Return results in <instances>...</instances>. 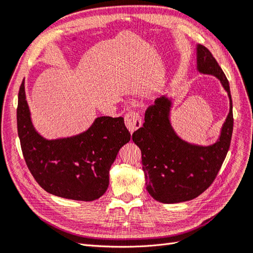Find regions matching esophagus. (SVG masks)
I'll use <instances>...</instances> for the list:
<instances>
[{
    "label": "esophagus",
    "mask_w": 253,
    "mask_h": 253,
    "mask_svg": "<svg viewBox=\"0 0 253 253\" xmlns=\"http://www.w3.org/2000/svg\"><path fill=\"white\" fill-rule=\"evenodd\" d=\"M125 123L127 127V130L130 131L131 134L135 132L136 130H138V128L142 126L141 117H139L138 112H136V111L127 112L125 117Z\"/></svg>",
    "instance_id": "1"
}]
</instances>
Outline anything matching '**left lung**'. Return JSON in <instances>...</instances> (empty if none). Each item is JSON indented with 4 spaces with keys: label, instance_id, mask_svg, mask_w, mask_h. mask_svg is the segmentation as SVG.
Segmentation results:
<instances>
[{
    "label": "left lung",
    "instance_id": "1",
    "mask_svg": "<svg viewBox=\"0 0 253 253\" xmlns=\"http://www.w3.org/2000/svg\"><path fill=\"white\" fill-rule=\"evenodd\" d=\"M197 68L220 79L228 93L231 107L222 127L220 139L211 146H196L182 141L170 125L171 102L156 99L145 111L142 127L132 139L142 151L146 188L151 197L164 204L192 200L214 181L231 145L234 118L228 80L212 53L204 45L197 47Z\"/></svg>",
    "mask_w": 253,
    "mask_h": 253
}]
</instances>
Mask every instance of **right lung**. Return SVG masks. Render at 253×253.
<instances>
[{
    "label": "right lung",
    "instance_id": "1",
    "mask_svg": "<svg viewBox=\"0 0 253 253\" xmlns=\"http://www.w3.org/2000/svg\"><path fill=\"white\" fill-rule=\"evenodd\" d=\"M17 128L28 169L40 186L61 198L93 201L105 194L118 151L131 138L122 117H99L87 131L68 138H43L33 127L22 80Z\"/></svg>",
    "mask_w": 253,
    "mask_h": 253
}]
</instances>
